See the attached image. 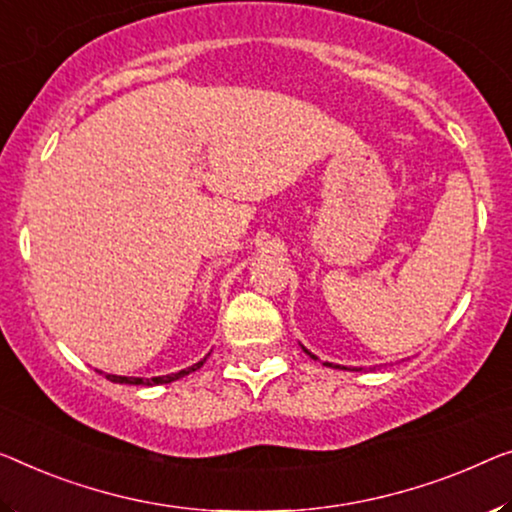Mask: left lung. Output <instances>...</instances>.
<instances>
[{"instance_id":"obj_1","label":"left lung","mask_w":512,"mask_h":512,"mask_svg":"<svg viewBox=\"0 0 512 512\" xmlns=\"http://www.w3.org/2000/svg\"><path fill=\"white\" fill-rule=\"evenodd\" d=\"M301 349H303V352H305V354H308L310 358H315V361H319V358H317L315 354H312V352H308V349H305L303 345H301ZM326 365H331V368H342V370H354V372H358V370H361V368H345V365H333V363H326Z\"/></svg>"}]
</instances>
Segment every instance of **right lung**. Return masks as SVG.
I'll return each instance as SVG.
<instances>
[{
    "mask_svg": "<svg viewBox=\"0 0 512 512\" xmlns=\"http://www.w3.org/2000/svg\"><path fill=\"white\" fill-rule=\"evenodd\" d=\"M209 354L202 358V361H197L195 365H190V368L186 370H179V372H172V375H163V377H151V379H144V377H121V375H105L110 381H114V384H131V386H158V384H170V381H177L181 377L190 375V372L200 370L204 363H207ZM103 375V372H101Z\"/></svg>",
    "mask_w": 512,
    "mask_h": 512,
    "instance_id": "right-lung-1",
    "label": "right lung"
}]
</instances>
